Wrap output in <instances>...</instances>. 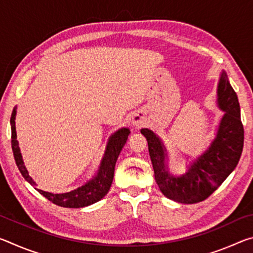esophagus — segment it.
Returning <instances> with one entry per match:
<instances>
[{"mask_svg": "<svg viewBox=\"0 0 253 253\" xmlns=\"http://www.w3.org/2000/svg\"><path fill=\"white\" fill-rule=\"evenodd\" d=\"M145 124V121H144V117L142 116V115H134L131 118V125L134 126L135 128H140Z\"/></svg>", "mask_w": 253, "mask_h": 253, "instance_id": "34e87169", "label": "esophagus"}]
</instances>
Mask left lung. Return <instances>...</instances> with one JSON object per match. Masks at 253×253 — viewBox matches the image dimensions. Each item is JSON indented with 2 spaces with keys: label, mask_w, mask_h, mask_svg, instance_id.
<instances>
[{
  "label": "left lung",
  "mask_w": 253,
  "mask_h": 253,
  "mask_svg": "<svg viewBox=\"0 0 253 253\" xmlns=\"http://www.w3.org/2000/svg\"><path fill=\"white\" fill-rule=\"evenodd\" d=\"M217 105L224 111L215 138L210 147L187 166L185 174L174 176L168 166V153L162 139L143 128L158 187L166 198L178 203L193 204L208 199L237 168L243 149L245 130L240 117L237 93L222 71L217 84Z\"/></svg>",
  "instance_id": "1"
}]
</instances>
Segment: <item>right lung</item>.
I'll return each mask as SVG.
<instances>
[{
	"mask_svg": "<svg viewBox=\"0 0 253 253\" xmlns=\"http://www.w3.org/2000/svg\"><path fill=\"white\" fill-rule=\"evenodd\" d=\"M15 115H16V107L12 111L11 115V144H12V151H13L14 160L16 165H18L19 170L22 174V176L27 179V181L31 184V185L36 186L37 184L33 181L28 173V169H25L24 162L22 160V155H21L19 142L16 139V130H15ZM130 131L128 128H122L118 129L114 135L110 136L107 144L106 152L104 158H102L99 170H98L97 176L93 177L91 181L85 183L84 185L78 187L77 190H74L68 193H61V194H53L49 193V192L42 191L37 188L38 192L42 194L44 198L48 199L51 202L59 205V207L63 208H84L91 205L93 203L100 201L104 196L108 193L109 188L111 186L114 179V172H115V165H116L117 158L121 154V151L126 144V140L128 138V135Z\"/></svg>",
	"mask_w": 253,
	"mask_h": 253,
	"instance_id": "add662e5",
	"label": "right lung"
}]
</instances>
